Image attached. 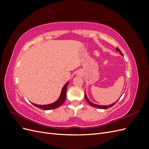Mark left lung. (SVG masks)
<instances>
[{
  "label": "left lung",
  "mask_w": 149,
  "mask_h": 149,
  "mask_svg": "<svg viewBox=\"0 0 149 149\" xmlns=\"http://www.w3.org/2000/svg\"><path fill=\"white\" fill-rule=\"evenodd\" d=\"M116 50L117 51V52H119V53H120V55H122V56H123V53L121 52V51L120 50V49L118 48H116ZM84 97H85V100H86V101L90 105H91V106H93V107H96V108H99V109H108V108H109V107H112V106H113L115 104L118 102V101H116L115 102H114V103H112V104H110V105H107V106H102V105H98V104H94V103H93L92 102H91L89 100V99L88 98V97H87V95H86V92L84 93Z\"/></svg>",
  "instance_id": "1"
}]
</instances>
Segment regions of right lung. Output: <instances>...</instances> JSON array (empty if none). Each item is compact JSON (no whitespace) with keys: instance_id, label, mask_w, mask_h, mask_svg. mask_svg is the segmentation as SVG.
Masks as SVG:
<instances>
[{"instance_id":"1","label":"right lung","mask_w":149,"mask_h":149,"mask_svg":"<svg viewBox=\"0 0 149 149\" xmlns=\"http://www.w3.org/2000/svg\"><path fill=\"white\" fill-rule=\"evenodd\" d=\"M69 81H68L65 85L63 87L61 94L60 97H58V100L53 103L49 104H45V105H38V104H36L32 103L33 105L37 107L40 109H43V110H49V109H56L57 107H59L60 106H61L63 102H65L66 98V89H67V86L68 84Z\"/></svg>"}]
</instances>
